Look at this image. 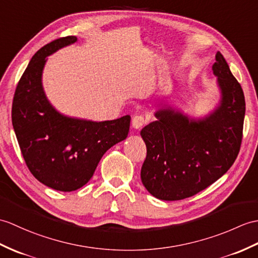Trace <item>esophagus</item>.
<instances>
[{
  "instance_id": "obj_1",
  "label": "esophagus",
  "mask_w": 258,
  "mask_h": 258,
  "mask_svg": "<svg viewBox=\"0 0 258 258\" xmlns=\"http://www.w3.org/2000/svg\"><path fill=\"white\" fill-rule=\"evenodd\" d=\"M144 124H145V118L142 115H136L132 119V127L135 130H141Z\"/></svg>"
}]
</instances>
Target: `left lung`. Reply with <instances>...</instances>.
<instances>
[{
    "mask_svg": "<svg viewBox=\"0 0 258 258\" xmlns=\"http://www.w3.org/2000/svg\"><path fill=\"white\" fill-rule=\"evenodd\" d=\"M221 99L201 118L172 107L155 112L156 121L141 131L147 155L141 170L144 187L160 200L176 201L205 190L231 168L242 143L245 98L221 52L212 66Z\"/></svg>",
    "mask_w": 258,
    "mask_h": 258,
    "instance_id": "8db88e82",
    "label": "left lung"
}]
</instances>
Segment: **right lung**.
I'll return each mask as SVG.
<instances>
[{
    "label": "right lung",
    "instance_id": "right-lung-1",
    "mask_svg": "<svg viewBox=\"0 0 258 258\" xmlns=\"http://www.w3.org/2000/svg\"><path fill=\"white\" fill-rule=\"evenodd\" d=\"M77 40L67 36L41 47L24 71L12 105V123L28 169L41 183L63 192L91 179L107 149L126 139L131 122L130 115L103 122L67 116L47 99V57Z\"/></svg>",
    "mask_w": 258,
    "mask_h": 258
}]
</instances>
